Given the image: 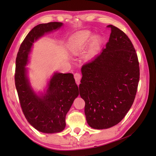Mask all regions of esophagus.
Wrapping results in <instances>:
<instances>
[{"label": "esophagus", "instance_id": "34e87169", "mask_svg": "<svg viewBox=\"0 0 156 156\" xmlns=\"http://www.w3.org/2000/svg\"><path fill=\"white\" fill-rule=\"evenodd\" d=\"M74 77H75V79L76 80V82L77 84H79L80 82V80H81V76L80 74L79 73H75V75H74Z\"/></svg>", "mask_w": 156, "mask_h": 156}]
</instances>
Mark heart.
Returning a JSON list of instances; mask_svg holds the SVG:
<instances>
[{
    "label": "heart",
    "mask_w": 156,
    "mask_h": 156,
    "mask_svg": "<svg viewBox=\"0 0 156 156\" xmlns=\"http://www.w3.org/2000/svg\"><path fill=\"white\" fill-rule=\"evenodd\" d=\"M91 37L92 33L90 31L85 30L81 32L73 40L72 44V51L74 53H77L78 52L83 50ZM100 42L101 38L99 37L95 36L94 37L92 40V47L88 52L89 56L92 57L95 54L98 48H99Z\"/></svg>",
    "instance_id": "obj_1"
}]
</instances>
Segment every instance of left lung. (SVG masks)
Masks as SVG:
<instances>
[{
  "label": "left lung",
  "mask_w": 156,
  "mask_h": 156,
  "mask_svg": "<svg viewBox=\"0 0 156 156\" xmlns=\"http://www.w3.org/2000/svg\"><path fill=\"white\" fill-rule=\"evenodd\" d=\"M109 42L102 52L81 68L80 95L85 101L88 125L111 128L124 118L134 102L140 68L133 44L125 33L109 24Z\"/></svg>",
  "instance_id": "left-lung-1"
}]
</instances>
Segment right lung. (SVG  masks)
Wrapping results in <instances>:
<instances>
[{
  "label": "right lung",
  "mask_w": 156,
  "mask_h": 156,
  "mask_svg": "<svg viewBox=\"0 0 156 156\" xmlns=\"http://www.w3.org/2000/svg\"><path fill=\"white\" fill-rule=\"evenodd\" d=\"M59 22L40 24L33 28L21 43L16 59L15 85L24 116L39 132H61L66 126V116L79 95L72 73H54L44 95L38 96L31 88L27 76L26 65L33 44L45 33L58 30Z\"/></svg>",
  "instance_id": "add662e5"
}]
</instances>
